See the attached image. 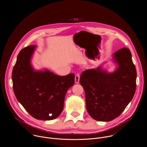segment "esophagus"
Returning <instances> with one entry per match:
<instances>
[{
    "instance_id": "obj_1",
    "label": "esophagus",
    "mask_w": 147,
    "mask_h": 147,
    "mask_svg": "<svg viewBox=\"0 0 147 147\" xmlns=\"http://www.w3.org/2000/svg\"><path fill=\"white\" fill-rule=\"evenodd\" d=\"M79 80H80V75L79 74H76L75 78V82L76 84H78L79 83Z\"/></svg>"
}]
</instances>
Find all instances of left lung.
<instances>
[{
    "label": "left lung",
    "instance_id": "1",
    "mask_svg": "<svg viewBox=\"0 0 147 147\" xmlns=\"http://www.w3.org/2000/svg\"><path fill=\"white\" fill-rule=\"evenodd\" d=\"M117 68L107 72L99 65L81 74L80 83L85 93L86 108L92 118L109 122L118 117L132 100L136 90V70L130 50L123 47L115 52Z\"/></svg>",
    "mask_w": 147,
    "mask_h": 147
}]
</instances>
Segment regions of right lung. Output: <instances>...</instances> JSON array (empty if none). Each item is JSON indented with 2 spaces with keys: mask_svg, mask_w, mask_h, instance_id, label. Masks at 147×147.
I'll return each instance as SVG.
<instances>
[{
  "mask_svg": "<svg viewBox=\"0 0 147 147\" xmlns=\"http://www.w3.org/2000/svg\"><path fill=\"white\" fill-rule=\"evenodd\" d=\"M37 46L31 45L19 53L12 74L18 101L33 118L50 121L63 111L65 95L75 83V75H57L47 69L35 70L31 59Z\"/></svg>",
  "mask_w": 147,
  "mask_h": 147,
  "instance_id": "1",
  "label": "right lung"
}]
</instances>
